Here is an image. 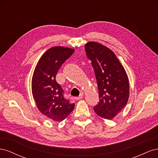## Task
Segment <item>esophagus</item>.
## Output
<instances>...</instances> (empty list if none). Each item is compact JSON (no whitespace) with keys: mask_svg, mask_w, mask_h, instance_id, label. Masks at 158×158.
<instances>
[{"mask_svg":"<svg viewBox=\"0 0 158 158\" xmlns=\"http://www.w3.org/2000/svg\"><path fill=\"white\" fill-rule=\"evenodd\" d=\"M83 93H81V94L79 95L78 97H76V98H74V99H76V100H79V99H82V98H83Z\"/></svg>","mask_w":158,"mask_h":158,"instance_id":"esophagus-1","label":"esophagus"}]
</instances>
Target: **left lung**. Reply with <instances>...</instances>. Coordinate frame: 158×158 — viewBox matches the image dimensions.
I'll return each instance as SVG.
<instances>
[{"mask_svg":"<svg viewBox=\"0 0 158 158\" xmlns=\"http://www.w3.org/2000/svg\"><path fill=\"white\" fill-rule=\"evenodd\" d=\"M88 58L92 60L96 77L99 102L94 108L98 115L112 120L128 100L130 85L123 66L113 51L95 41L85 45Z\"/></svg>","mask_w":158,"mask_h":158,"instance_id":"left-lung-1","label":"left lung"}]
</instances>
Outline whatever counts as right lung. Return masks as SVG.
I'll use <instances>...</instances> for the list:
<instances>
[{"label": "right lung", "instance_id": "obj_1", "mask_svg": "<svg viewBox=\"0 0 158 158\" xmlns=\"http://www.w3.org/2000/svg\"><path fill=\"white\" fill-rule=\"evenodd\" d=\"M74 49L52 47L41 56L31 80V92L38 110L52 121L60 122L73 111L74 103L63 96V90L55 80L59 69Z\"/></svg>", "mask_w": 158, "mask_h": 158}]
</instances>
